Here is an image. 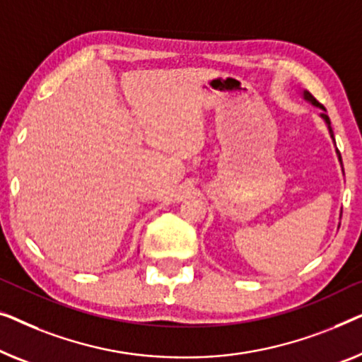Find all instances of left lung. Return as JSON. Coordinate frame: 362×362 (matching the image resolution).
I'll use <instances>...</instances> for the list:
<instances>
[{"instance_id": "1", "label": "left lung", "mask_w": 362, "mask_h": 362, "mask_svg": "<svg viewBox=\"0 0 362 362\" xmlns=\"http://www.w3.org/2000/svg\"><path fill=\"white\" fill-rule=\"evenodd\" d=\"M302 98L307 101V103H310L312 106H315V108H320L322 110V113H320V118H322L323 121H325V124H327V129H328V134H329V137H332V141H333V146H334V151H336V156H338V162H339V165H341V172H343V175H344V169H343V160H341V154H339V151H338V147H336V141H334V134H333V129H332V123H329V118H328V115H327V110L323 108V105H320L317 100L313 98L312 95L308 93L307 90H302ZM339 218H341V215H339ZM339 228V226H338Z\"/></svg>"}]
</instances>
